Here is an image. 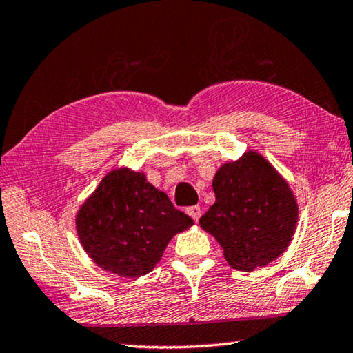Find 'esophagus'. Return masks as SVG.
<instances>
[{
	"label": "esophagus",
	"instance_id": "34e87169",
	"mask_svg": "<svg viewBox=\"0 0 353 353\" xmlns=\"http://www.w3.org/2000/svg\"><path fill=\"white\" fill-rule=\"evenodd\" d=\"M187 214L193 218L194 221H198L199 220V216H201V207L199 205H192V207H188L187 209Z\"/></svg>",
	"mask_w": 353,
	"mask_h": 353
}]
</instances>
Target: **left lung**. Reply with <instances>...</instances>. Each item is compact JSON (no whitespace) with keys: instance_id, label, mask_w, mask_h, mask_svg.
<instances>
[{"instance_id":"8db88e82","label":"left lung","mask_w":353,"mask_h":353,"mask_svg":"<svg viewBox=\"0 0 353 353\" xmlns=\"http://www.w3.org/2000/svg\"><path fill=\"white\" fill-rule=\"evenodd\" d=\"M215 204L201 216V228L225 250L240 272H253L286 251L299 218L288 182L256 152L223 165L214 177Z\"/></svg>"}]
</instances>
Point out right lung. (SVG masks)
I'll return each mask as SVG.
<instances>
[{
  "label": "right lung",
  "mask_w": 353,
  "mask_h": 353,
  "mask_svg": "<svg viewBox=\"0 0 353 353\" xmlns=\"http://www.w3.org/2000/svg\"><path fill=\"white\" fill-rule=\"evenodd\" d=\"M193 225L146 176L111 171L77 215L83 248L99 267L125 278L152 272L170 240Z\"/></svg>",
  "instance_id": "obj_1"
}]
</instances>
